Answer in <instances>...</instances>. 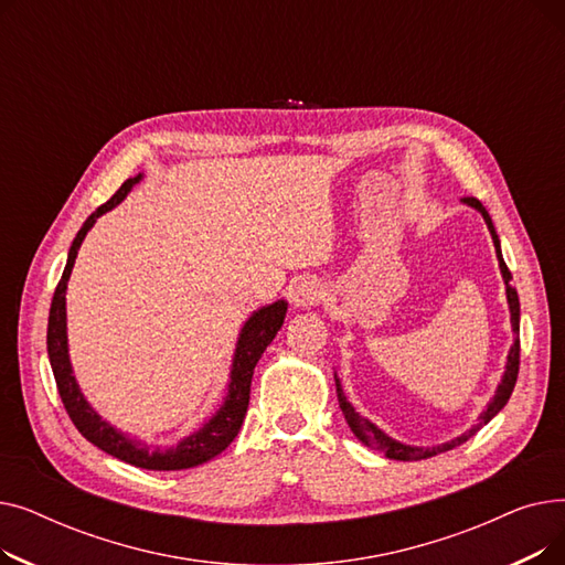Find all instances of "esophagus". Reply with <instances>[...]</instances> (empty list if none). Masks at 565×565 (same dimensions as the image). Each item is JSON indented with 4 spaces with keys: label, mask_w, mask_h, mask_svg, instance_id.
<instances>
[{
    "label": "esophagus",
    "mask_w": 565,
    "mask_h": 565,
    "mask_svg": "<svg viewBox=\"0 0 565 565\" xmlns=\"http://www.w3.org/2000/svg\"><path fill=\"white\" fill-rule=\"evenodd\" d=\"M320 298H322V284L318 279H302L295 284L290 292V302L298 309L313 307Z\"/></svg>",
    "instance_id": "obj_1"
}]
</instances>
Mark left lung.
Returning a JSON list of instances; mask_svg holds the SVG:
<instances>
[{
    "mask_svg": "<svg viewBox=\"0 0 565 565\" xmlns=\"http://www.w3.org/2000/svg\"><path fill=\"white\" fill-rule=\"evenodd\" d=\"M465 205L473 207V211L481 213V217L486 220L488 224V231L492 235V243H494V252H497V260H499V273H501V279H503V286H507V302H509V311H511V330H513V345L507 354V371H503L501 375V382L497 384L494 390V396L490 398V403L486 405V409L479 414L477 424H473L469 430H465L462 435L449 439V441H441V444H435V447H414V444H405V441H398L394 439L390 433H384L380 426H375L371 419L362 417V414L352 407V403L345 398L343 394V387H341V380L339 375L334 373V382H337V396H339V405L343 409V417L352 430V435L358 437L364 447L373 449V451H380L387 458H394V460H424V458H433L437 454H444V451H451L456 447H460L462 441H467L471 435H477L486 424H490L497 414L503 409V405L509 403L511 394H513V387H515V380H518V369H520V300H518V290L513 288L511 284V273L507 263H503V256H501V243H499V235L494 231V224L488 215V211L483 207V203L479 199L473 196H467L462 199Z\"/></svg>",
    "mask_w": 565,
    "mask_h": 565,
    "instance_id": "1",
    "label": "left lung"
}]
</instances>
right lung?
<instances>
[{
	"instance_id": "right-lung-1",
	"label": "right lung",
	"mask_w": 565,
	"mask_h": 565,
	"mask_svg": "<svg viewBox=\"0 0 565 565\" xmlns=\"http://www.w3.org/2000/svg\"><path fill=\"white\" fill-rule=\"evenodd\" d=\"M143 173L128 178V181L121 185L107 203H103L96 213L86 217L82 228L77 231L75 241L68 249V260L64 267L62 281H58L52 307H50V318H47V358L50 366L56 380V390L58 396L64 401V407L68 412V417L73 419L75 428L94 444V447L103 449L105 454L124 460L128 465L141 467V469H156V471H175V469H190L196 465H203L207 460H213L220 456L228 444L235 439V435L241 433V426L245 422L247 405H249V387H252V377L254 369L260 360V354L265 348L273 343L277 332L281 330L288 302L277 300L273 305L258 307L252 311V316L245 320L241 328V334H237L235 350H233V360H231V373H228V384H226V396L217 412L211 419H205L196 430L185 435L181 441L169 444V447H151L137 437H130L128 433L118 430L111 426L107 419H103L96 412V407L86 401L82 394L77 377L73 373L71 364V354H68V318H66V290H68V279L73 273V265L77 258V252L84 243L86 233L94 228L98 217L105 213L114 211V207L121 203L128 192L141 183Z\"/></svg>"
}]
</instances>
